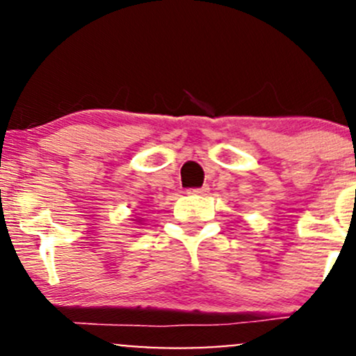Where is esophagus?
<instances>
[{
  "label": "esophagus",
  "mask_w": 356,
  "mask_h": 356,
  "mask_svg": "<svg viewBox=\"0 0 356 356\" xmlns=\"http://www.w3.org/2000/svg\"><path fill=\"white\" fill-rule=\"evenodd\" d=\"M209 191L208 186H203V188H196V189H188V194H207Z\"/></svg>",
  "instance_id": "34e87169"
}]
</instances>
